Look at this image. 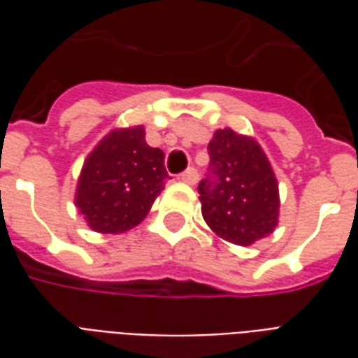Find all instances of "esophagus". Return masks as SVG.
Wrapping results in <instances>:
<instances>
[{"mask_svg":"<svg viewBox=\"0 0 358 358\" xmlns=\"http://www.w3.org/2000/svg\"><path fill=\"white\" fill-rule=\"evenodd\" d=\"M180 180L189 184V186H194V184H197V180H199V174H197V171H195L194 166H189L187 171H184L180 174Z\"/></svg>","mask_w":358,"mask_h":358,"instance_id":"1","label":"esophagus"}]
</instances>
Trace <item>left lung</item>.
<instances>
[{"label":"left lung","mask_w":358,"mask_h":358,"mask_svg":"<svg viewBox=\"0 0 358 358\" xmlns=\"http://www.w3.org/2000/svg\"><path fill=\"white\" fill-rule=\"evenodd\" d=\"M209 172L199 182L205 222L222 240L251 245L278 226V182L261 145L232 128L209 143Z\"/></svg>","instance_id":"1"}]
</instances>
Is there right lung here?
<instances>
[{"mask_svg": "<svg viewBox=\"0 0 358 358\" xmlns=\"http://www.w3.org/2000/svg\"><path fill=\"white\" fill-rule=\"evenodd\" d=\"M166 178L164 153L149 148L143 126L120 128L84 161L74 203L95 232H126L148 217Z\"/></svg>", "mask_w": 358, "mask_h": 358, "instance_id": "right-lung-1", "label": "right lung"}]
</instances>
